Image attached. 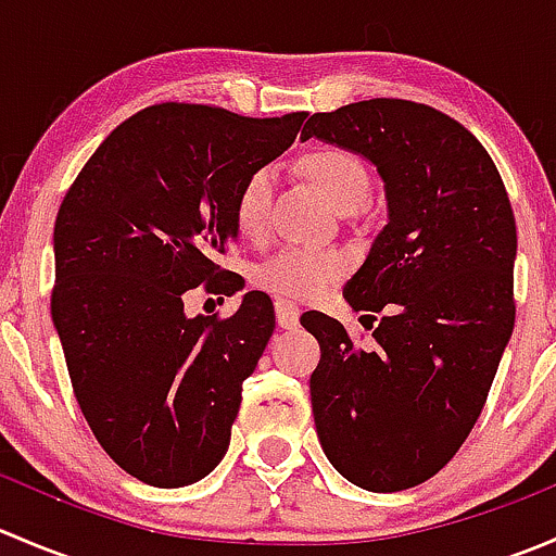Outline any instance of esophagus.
Returning <instances> with one entry per match:
<instances>
[{"label": "esophagus", "mask_w": 556, "mask_h": 556, "mask_svg": "<svg viewBox=\"0 0 556 556\" xmlns=\"http://www.w3.org/2000/svg\"><path fill=\"white\" fill-rule=\"evenodd\" d=\"M274 312H277V325H279V328H285V330L299 328L301 309L293 304V301L277 299V304H274Z\"/></svg>", "instance_id": "34e87169"}]
</instances>
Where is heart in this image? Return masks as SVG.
<instances>
[{
  "label": "heart",
  "mask_w": 556,
  "mask_h": 556,
  "mask_svg": "<svg viewBox=\"0 0 556 556\" xmlns=\"http://www.w3.org/2000/svg\"><path fill=\"white\" fill-rule=\"evenodd\" d=\"M304 169L312 182L323 190L325 199L341 210L350 204H363L371 188L366 166L357 155L344 148H317L304 159ZM274 172L268 166L250 172L233 201V220L242 237L257 239L268 228L271 210ZM350 268V257L339 250L325 247H285L277 255L255 268V282L268 293L285 299H317L319 293L339 282Z\"/></svg>",
  "instance_id": "heart-1"
}]
</instances>
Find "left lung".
Segmentation results:
<instances>
[{
	"label": "left lung",
	"mask_w": 556,
	"mask_h": 556,
	"mask_svg": "<svg viewBox=\"0 0 556 556\" xmlns=\"http://www.w3.org/2000/svg\"><path fill=\"white\" fill-rule=\"evenodd\" d=\"M301 137L352 150L384 179L387 226L346 282L355 312H382L361 350L309 312V379L325 457L352 484L397 492L439 473L473 430L514 330L517 223L479 139L428 104L368 99L314 112Z\"/></svg>",
	"instance_id": "8db88e82"
}]
</instances>
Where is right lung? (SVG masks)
Returning a JSON list of instances; mask_svg holds the SVG:
<instances>
[{
  "label": "right lung",
  "instance_id": "1",
  "mask_svg": "<svg viewBox=\"0 0 556 556\" xmlns=\"http://www.w3.org/2000/svg\"><path fill=\"white\" fill-rule=\"evenodd\" d=\"M306 112L244 117L153 104L123 121L66 190L53 228L50 314L72 390L102 450L150 486H185L231 444L242 382L274 333L271 299L185 314V295L237 293L217 266L250 172L293 144Z\"/></svg>",
  "mask_w": 556,
  "mask_h": 556
}]
</instances>
